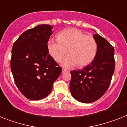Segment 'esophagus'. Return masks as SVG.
I'll return each instance as SVG.
<instances>
[{"label":"esophagus","instance_id":"1","mask_svg":"<svg viewBox=\"0 0 127 127\" xmlns=\"http://www.w3.org/2000/svg\"><path fill=\"white\" fill-rule=\"evenodd\" d=\"M67 72H68V70H66V69H64V68H63V70H62V73H64Z\"/></svg>","mask_w":127,"mask_h":127}]
</instances>
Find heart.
I'll return each mask as SVG.
<instances>
[{"instance_id": "b5f03b06", "label": "heart", "mask_w": 127, "mask_h": 127, "mask_svg": "<svg viewBox=\"0 0 127 127\" xmlns=\"http://www.w3.org/2000/svg\"><path fill=\"white\" fill-rule=\"evenodd\" d=\"M57 41L49 39L47 50L55 62H60L66 53L68 56L63 61L65 67L79 68L88 65L93 61L97 52L96 40L91 35L77 28L62 30L56 35Z\"/></svg>"}]
</instances>
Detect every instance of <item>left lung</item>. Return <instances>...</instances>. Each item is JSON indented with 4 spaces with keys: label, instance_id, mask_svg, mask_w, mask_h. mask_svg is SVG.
<instances>
[{
    "label": "left lung",
    "instance_id": "left-lung-1",
    "mask_svg": "<svg viewBox=\"0 0 127 127\" xmlns=\"http://www.w3.org/2000/svg\"><path fill=\"white\" fill-rule=\"evenodd\" d=\"M97 55L90 64L70 72L72 96L81 103H90L101 97L108 90L114 72V48L99 34H95Z\"/></svg>",
    "mask_w": 127,
    "mask_h": 127
}]
</instances>
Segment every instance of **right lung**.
<instances>
[{"label": "right lung", "instance_id": "1", "mask_svg": "<svg viewBox=\"0 0 127 127\" xmlns=\"http://www.w3.org/2000/svg\"><path fill=\"white\" fill-rule=\"evenodd\" d=\"M52 30L48 24L37 26L21 34L13 45L10 65L14 81L30 100L48 95L61 73L62 68L49 55L46 46Z\"/></svg>", "mask_w": 127, "mask_h": 127}]
</instances>
